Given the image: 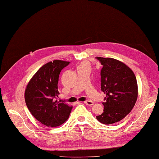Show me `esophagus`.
<instances>
[{"label":"esophagus","mask_w":159,"mask_h":159,"mask_svg":"<svg viewBox=\"0 0 159 159\" xmlns=\"http://www.w3.org/2000/svg\"><path fill=\"white\" fill-rule=\"evenodd\" d=\"M84 103L87 105H89V106H91V105H94V102H93V101H85Z\"/></svg>","instance_id":"obj_1"}]
</instances>
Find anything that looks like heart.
Instances as JSON below:
<instances>
[{"mask_svg": "<svg viewBox=\"0 0 159 159\" xmlns=\"http://www.w3.org/2000/svg\"><path fill=\"white\" fill-rule=\"evenodd\" d=\"M91 63L88 62V61H83L82 62H81L79 66H78V70H80V69H84V68H91Z\"/></svg>", "mask_w": 159, "mask_h": 159, "instance_id": "b5f03b06", "label": "heart"}]
</instances>
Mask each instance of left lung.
Segmentation results:
<instances>
[{"mask_svg":"<svg viewBox=\"0 0 159 159\" xmlns=\"http://www.w3.org/2000/svg\"><path fill=\"white\" fill-rule=\"evenodd\" d=\"M103 65L101 71V91L106 95L103 112L96 116L104 124L118 122L132 111L138 91L136 76L127 65L111 58L97 57Z\"/></svg>","mask_w":159,"mask_h":159,"instance_id":"8db88e82","label":"left lung"}]
</instances>
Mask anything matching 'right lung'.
Here are the masks:
<instances>
[{
	"label": "right lung",
	"instance_id": "add662e5",
	"mask_svg": "<svg viewBox=\"0 0 159 159\" xmlns=\"http://www.w3.org/2000/svg\"><path fill=\"white\" fill-rule=\"evenodd\" d=\"M70 62L60 60L49 62L32 76L25 91L27 108L35 118L48 127L64 124L70 116L72 106L57 100L59 75Z\"/></svg>",
	"mask_w": 159,
	"mask_h": 159
}]
</instances>
